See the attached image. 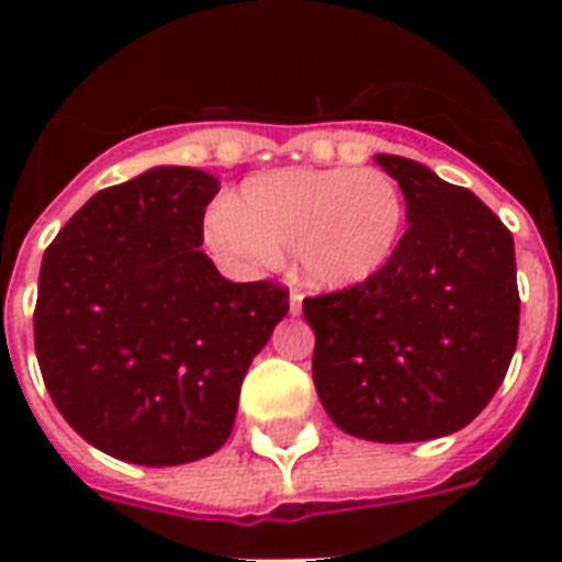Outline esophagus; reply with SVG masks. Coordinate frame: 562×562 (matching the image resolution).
I'll list each match as a JSON object with an SVG mask.
<instances>
[{
    "instance_id": "obj_1",
    "label": "esophagus",
    "mask_w": 562,
    "mask_h": 562,
    "mask_svg": "<svg viewBox=\"0 0 562 562\" xmlns=\"http://www.w3.org/2000/svg\"><path fill=\"white\" fill-rule=\"evenodd\" d=\"M289 306H291V315H300V308H303V291H300V289H291Z\"/></svg>"
}]
</instances>
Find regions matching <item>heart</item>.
Returning <instances> with one entry per match:
<instances>
[{
  "mask_svg": "<svg viewBox=\"0 0 562 562\" xmlns=\"http://www.w3.org/2000/svg\"><path fill=\"white\" fill-rule=\"evenodd\" d=\"M405 233V194L379 169H285L247 180L212 215V245L245 262L297 256L308 282L350 289L387 268Z\"/></svg>",
  "mask_w": 562,
  "mask_h": 562,
  "instance_id": "heart-1",
  "label": "heart"
}]
</instances>
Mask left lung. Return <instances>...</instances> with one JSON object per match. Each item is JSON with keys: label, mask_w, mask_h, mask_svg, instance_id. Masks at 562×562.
Segmentation results:
<instances>
[{"label": "left lung", "mask_w": 562, "mask_h": 562, "mask_svg": "<svg viewBox=\"0 0 562 562\" xmlns=\"http://www.w3.org/2000/svg\"><path fill=\"white\" fill-rule=\"evenodd\" d=\"M375 162L405 194L408 229L382 273L303 300L317 396L375 443L452 435L487 408L519 338L510 229L470 189L405 157Z\"/></svg>", "instance_id": "8db88e82"}]
</instances>
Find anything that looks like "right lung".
I'll list each match as a JSON object with an SVG mask.
<instances>
[{
    "mask_svg": "<svg viewBox=\"0 0 562 562\" xmlns=\"http://www.w3.org/2000/svg\"><path fill=\"white\" fill-rule=\"evenodd\" d=\"M215 194L206 171H145L92 194L43 254L40 373L66 423L119 461L221 449L250 361L289 315L285 285L224 280L201 250Z\"/></svg>",
    "mask_w": 562,
    "mask_h": 562,
    "instance_id": "add662e5",
    "label": "right lung"
}]
</instances>
